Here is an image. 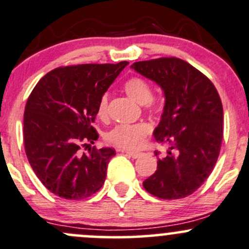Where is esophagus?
Masks as SVG:
<instances>
[{"instance_id":"esophagus-1","label":"esophagus","mask_w":249,"mask_h":249,"mask_svg":"<svg viewBox=\"0 0 249 249\" xmlns=\"http://www.w3.org/2000/svg\"><path fill=\"white\" fill-rule=\"evenodd\" d=\"M122 152H125L126 155H129L132 158H138L142 155V152H133V151H127V150H122Z\"/></svg>"}]
</instances>
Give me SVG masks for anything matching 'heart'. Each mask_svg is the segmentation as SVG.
<instances>
[{"mask_svg":"<svg viewBox=\"0 0 249 249\" xmlns=\"http://www.w3.org/2000/svg\"><path fill=\"white\" fill-rule=\"evenodd\" d=\"M124 89L136 102L142 104L146 111L157 113L163 108L160 100L152 98V87L149 81L142 76H132L124 84ZM108 111L107 93L100 97L97 106V114L99 118L105 119ZM151 133V126L147 123L137 124H120L106 133L105 139L111 145L123 150H137L143 146L147 136Z\"/></svg>","mask_w":249,"mask_h":249,"instance_id":"obj_1","label":"heart"}]
</instances>
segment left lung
<instances>
[{
  "label": "left lung",
  "mask_w": 249,
  "mask_h": 249,
  "mask_svg": "<svg viewBox=\"0 0 249 249\" xmlns=\"http://www.w3.org/2000/svg\"><path fill=\"white\" fill-rule=\"evenodd\" d=\"M162 87L164 112L154 135L169 144L157 170L143 182L162 200L187 197L212 174L223 138V108L214 84L197 68L178 58L138 61L131 66ZM160 156V151H155Z\"/></svg>",
  "instance_id": "left-lung-1"
}]
</instances>
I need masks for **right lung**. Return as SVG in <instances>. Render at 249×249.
I'll use <instances>...</instances> for the list:
<instances>
[{
    "label": "right lung",
    "instance_id": "1",
    "mask_svg": "<svg viewBox=\"0 0 249 249\" xmlns=\"http://www.w3.org/2000/svg\"><path fill=\"white\" fill-rule=\"evenodd\" d=\"M127 61L61 66L34 87L23 116V142L37 178L59 197L79 201L103 187L116 151L95 149L92 124L100 97ZM89 148L87 153L82 150Z\"/></svg>",
    "mask_w": 249,
    "mask_h": 249
}]
</instances>
